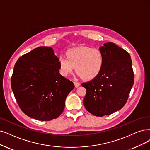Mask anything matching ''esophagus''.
Listing matches in <instances>:
<instances>
[{"mask_svg":"<svg viewBox=\"0 0 150 150\" xmlns=\"http://www.w3.org/2000/svg\"><path fill=\"white\" fill-rule=\"evenodd\" d=\"M74 84L75 87L77 88V87H78L80 86V83L77 82H74Z\"/></svg>","mask_w":150,"mask_h":150,"instance_id":"esophagus-1","label":"esophagus"}]
</instances>
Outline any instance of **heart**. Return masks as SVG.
Returning <instances> with one entry per match:
<instances>
[{
  "label": "heart",
  "mask_w": 150,
  "mask_h": 150,
  "mask_svg": "<svg viewBox=\"0 0 150 150\" xmlns=\"http://www.w3.org/2000/svg\"><path fill=\"white\" fill-rule=\"evenodd\" d=\"M65 56L58 59L59 70L62 75L68 76L76 71L82 79L91 80L95 78L102 69L104 58L98 49L82 47L69 49Z\"/></svg>",
  "instance_id": "heart-1"
}]
</instances>
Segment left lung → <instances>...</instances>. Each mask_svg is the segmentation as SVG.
<instances>
[{
  "label": "left lung",
  "instance_id": "left-lung-1",
  "mask_svg": "<svg viewBox=\"0 0 150 150\" xmlns=\"http://www.w3.org/2000/svg\"><path fill=\"white\" fill-rule=\"evenodd\" d=\"M104 62L100 74L82 83L86 89L83 105L92 115L102 117L119 110L126 103L134 82L129 53L112 42L100 47Z\"/></svg>",
  "mask_w": 150,
  "mask_h": 150
}]
</instances>
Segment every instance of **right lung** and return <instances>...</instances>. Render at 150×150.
Segmentation results:
<instances>
[{
	"mask_svg": "<svg viewBox=\"0 0 150 150\" xmlns=\"http://www.w3.org/2000/svg\"><path fill=\"white\" fill-rule=\"evenodd\" d=\"M11 87L21 111L42 121L57 118L73 82L59 73L58 58L52 48L39 47L16 62Z\"/></svg>",
	"mask_w": 150,
	"mask_h": 150,
	"instance_id": "right-lung-1",
	"label": "right lung"
}]
</instances>
